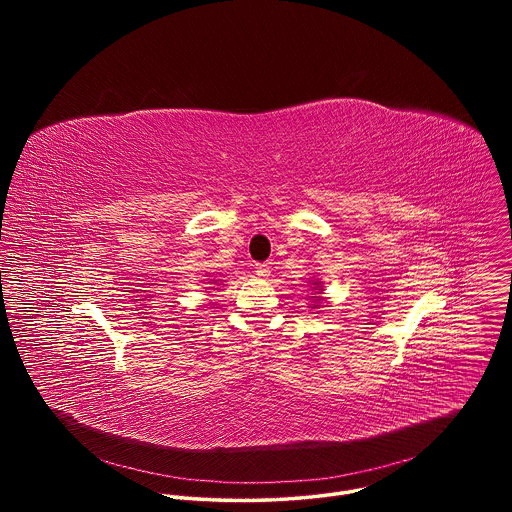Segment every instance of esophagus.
I'll return each mask as SVG.
<instances>
[{
	"mask_svg": "<svg viewBox=\"0 0 512 512\" xmlns=\"http://www.w3.org/2000/svg\"><path fill=\"white\" fill-rule=\"evenodd\" d=\"M255 273H257L259 277H267V275H269V265H267V263H257V265H255Z\"/></svg>",
	"mask_w": 512,
	"mask_h": 512,
	"instance_id": "1",
	"label": "esophagus"
}]
</instances>
